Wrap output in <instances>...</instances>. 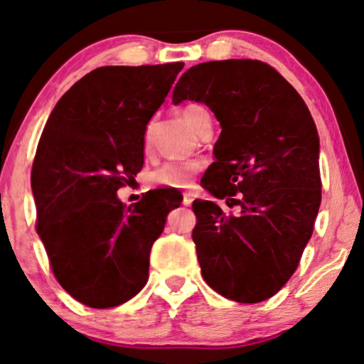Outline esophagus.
<instances>
[{
    "mask_svg": "<svg viewBox=\"0 0 364 364\" xmlns=\"http://www.w3.org/2000/svg\"><path fill=\"white\" fill-rule=\"evenodd\" d=\"M191 203H193V193H190V191H185V193H183V205L190 207Z\"/></svg>",
    "mask_w": 364,
    "mask_h": 364,
    "instance_id": "1",
    "label": "esophagus"
}]
</instances>
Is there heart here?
I'll use <instances>...</instances> for the list:
<instances>
[{"label": "heart", "mask_w": 364, "mask_h": 364, "mask_svg": "<svg viewBox=\"0 0 364 364\" xmlns=\"http://www.w3.org/2000/svg\"><path fill=\"white\" fill-rule=\"evenodd\" d=\"M183 120L186 122V125L191 130H195L196 134L200 132V129L203 127L205 122L208 120V113L203 107L200 105H186L181 110ZM146 147H147V139H146ZM200 171V163L196 161H188V163H168L161 166L159 169H156L152 173V183L159 186H168V188H188L193 181L195 174Z\"/></svg>", "instance_id": "obj_1"}]
</instances>
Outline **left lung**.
<instances>
[{"label":"left lung","mask_w":364,"mask_h":364,"mask_svg":"<svg viewBox=\"0 0 364 364\" xmlns=\"http://www.w3.org/2000/svg\"><path fill=\"white\" fill-rule=\"evenodd\" d=\"M185 100L207 105L222 127L201 186L237 207L193 201L201 274L229 300H268L299 268L321 207L314 118L277 69L252 59L193 65L173 91L174 105Z\"/></svg>","instance_id":"8db88e82"}]
</instances>
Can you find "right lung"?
Returning a JSON list of instances; mask_svg holds the SVG:
<instances>
[{"mask_svg": "<svg viewBox=\"0 0 364 364\" xmlns=\"http://www.w3.org/2000/svg\"><path fill=\"white\" fill-rule=\"evenodd\" d=\"M183 65L95 69L43 127L32 166L35 229L57 282L87 307H117L142 290L152 244L183 200L154 190L127 207L117 196L142 169L147 124Z\"/></svg>", "mask_w": 364, "mask_h": 364, "instance_id": "add662e5", "label": "right lung"}]
</instances>
